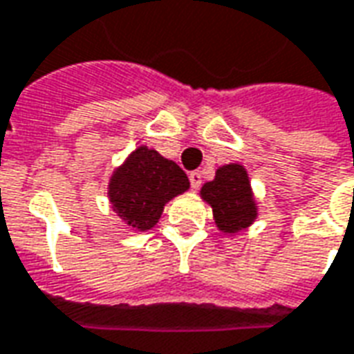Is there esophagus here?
<instances>
[{
  "label": "esophagus",
  "instance_id": "34e87169",
  "mask_svg": "<svg viewBox=\"0 0 354 354\" xmlns=\"http://www.w3.org/2000/svg\"><path fill=\"white\" fill-rule=\"evenodd\" d=\"M201 172L199 170H195V172H192V174H189V182H192V189H195V192H197V189H199L201 187V182H203V180H201Z\"/></svg>",
  "mask_w": 354,
  "mask_h": 354
}]
</instances>
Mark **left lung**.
I'll return each mask as SVG.
<instances>
[{
	"label": "left lung",
	"mask_w": 354,
	"mask_h": 354,
	"mask_svg": "<svg viewBox=\"0 0 354 354\" xmlns=\"http://www.w3.org/2000/svg\"><path fill=\"white\" fill-rule=\"evenodd\" d=\"M201 197L212 207L216 227L222 233H239L258 218L248 172L239 162L216 170L214 180L201 187Z\"/></svg>",
	"instance_id": "8db88e82"
}]
</instances>
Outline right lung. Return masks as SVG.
I'll list each match as a JSON object with an SVG mask.
<instances>
[{
    "label": "right lung",
    "instance_id": "right-lung-1",
    "mask_svg": "<svg viewBox=\"0 0 354 354\" xmlns=\"http://www.w3.org/2000/svg\"><path fill=\"white\" fill-rule=\"evenodd\" d=\"M189 189V180L176 162L140 146L109 178L111 208L124 225L147 231L159 222L170 199Z\"/></svg>",
    "mask_w": 354,
    "mask_h": 354
}]
</instances>
